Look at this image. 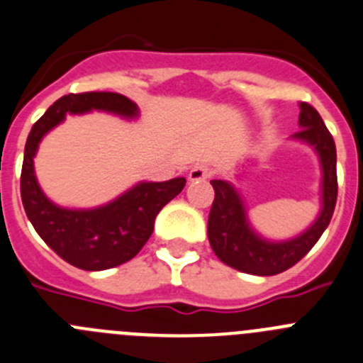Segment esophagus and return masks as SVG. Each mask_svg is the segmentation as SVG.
<instances>
[{"mask_svg":"<svg viewBox=\"0 0 363 363\" xmlns=\"http://www.w3.org/2000/svg\"><path fill=\"white\" fill-rule=\"evenodd\" d=\"M211 175H213V168L209 164H195L191 170H189L188 179L191 182H202V181H208Z\"/></svg>","mask_w":363,"mask_h":363,"instance_id":"1","label":"esophagus"}]
</instances>
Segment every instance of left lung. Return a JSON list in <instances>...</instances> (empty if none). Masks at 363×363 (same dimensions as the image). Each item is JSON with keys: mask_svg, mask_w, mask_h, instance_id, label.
<instances>
[{"mask_svg": "<svg viewBox=\"0 0 363 363\" xmlns=\"http://www.w3.org/2000/svg\"><path fill=\"white\" fill-rule=\"evenodd\" d=\"M299 127L292 135L313 147L323 168V197L320 213L313 223L299 236L284 242H270L254 231L247 218L240 193L228 181H211L215 201L208 218V238L220 262L233 269L254 276H276L289 270L303 259L311 247L319 242L330 225L337 204V148L333 135L324 125L323 118L306 101L299 104Z\"/></svg>", "mask_w": 363, "mask_h": 363, "instance_id": "obj_1", "label": "left lung"}]
</instances>
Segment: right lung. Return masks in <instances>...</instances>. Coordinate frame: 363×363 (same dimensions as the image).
Here are the masks:
<instances>
[{
  "mask_svg": "<svg viewBox=\"0 0 363 363\" xmlns=\"http://www.w3.org/2000/svg\"><path fill=\"white\" fill-rule=\"evenodd\" d=\"M93 109L123 118L138 116V105L118 93L93 91L59 98L33 123L26 140L21 201L37 235L64 262L82 270H105L128 262L143 249L154 231L157 213L182 191L186 179L140 182L109 204L93 209L53 204L40 189L33 170L40 140L64 121L66 114H84Z\"/></svg>",
  "mask_w": 363,
  "mask_h": 363,
  "instance_id": "add662e5",
  "label": "right lung"
}]
</instances>
